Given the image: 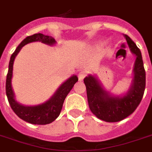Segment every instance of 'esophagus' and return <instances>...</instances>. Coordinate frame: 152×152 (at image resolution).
Returning a JSON list of instances; mask_svg holds the SVG:
<instances>
[{
    "label": "esophagus",
    "instance_id": "obj_1",
    "mask_svg": "<svg viewBox=\"0 0 152 152\" xmlns=\"http://www.w3.org/2000/svg\"><path fill=\"white\" fill-rule=\"evenodd\" d=\"M87 75H88V74H87V72H85V71L80 72L78 74L79 80H83L84 77H86V76H87Z\"/></svg>",
    "mask_w": 152,
    "mask_h": 152
}]
</instances>
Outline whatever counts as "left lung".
I'll return each instance as SVG.
<instances>
[{"mask_svg":"<svg viewBox=\"0 0 152 152\" xmlns=\"http://www.w3.org/2000/svg\"><path fill=\"white\" fill-rule=\"evenodd\" d=\"M125 37L131 51L137 56L133 69L134 79L129 91L123 97L111 96L94 76H88L83 80L91 111L106 122H118L132 114L140 103L145 90L146 73L141 52L129 37L126 34Z\"/></svg>","mask_w":152,"mask_h":152,"instance_id":"obj_1","label":"left lung"}]
</instances>
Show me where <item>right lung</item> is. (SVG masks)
I'll use <instances>...</instances> for the list:
<instances>
[{
	"instance_id": "obj_1",
	"label": "right lung",
	"mask_w": 152,
	"mask_h": 152,
	"mask_svg": "<svg viewBox=\"0 0 152 152\" xmlns=\"http://www.w3.org/2000/svg\"><path fill=\"white\" fill-rule=\"evenodd\" d=\"M32 42H42L47 45H53L56 42L53 37L44 35L40 33L27 37L23 40L22 42L15 49V52L11 56L6 78V95L11 108L12 109L14 113L22 120L33 125H47L53 122L60 115L64 99L68 94L70 92L72 88H73L74 84L78 81V78L76 76L70 77L60 87L59 89L56 91L54 95L50 99L46 102L45 103L34 106H25L18 103L15 100L14 93L11 84V80L12 76L13 62L15 56L20 52L23 46Z\"/></svg>"
}]
</instances>
